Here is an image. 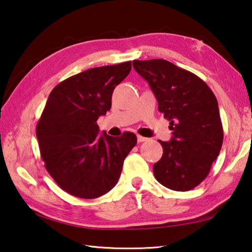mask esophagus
I'll return each mask as SVG.
<instances>
[{"label":"esophagus","instance_id":"esophagus-1","mask_svg":"<svg viewBox=\"0 0 252 252\" xmlns=\"http://www.w3.org/2000/svg\"><path fill=\"white\" fill-rule=\"evenodd\" d=\"M137 140H138V142H143V141H147V140H148V138L138 135V136H137Z\"/></svg>","mask_w":252,"mask_h":252}]
</instances>
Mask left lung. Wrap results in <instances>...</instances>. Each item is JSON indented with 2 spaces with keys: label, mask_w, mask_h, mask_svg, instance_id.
Segmentation results:
<instances>
[{
  "label": "left lung",
  "mask_w": 252,
  "mask_h": 252,
  "mask_svg": "<svg viewBox=\"0 0 252 252\" xmlns=\"http://www.w3.org/2000/svg\"><path fill=\"white\" fill-rule=\"evenodd\" d=\"M150 86L173 136L161 141L163 156L153 165L157 181L176 191L194 188L208 176L223 143L217 97L198 76L165 60L132 62Z\"/></svg>",
  "instance_id": "obj_1"
}]
</instances>
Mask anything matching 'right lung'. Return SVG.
Listing matches in <instances>:
<instances>
[{
    "mask_svg": "<svg viewBox=\"0 0 252 252\" xmlns=\"http://www.w3.org/2000/svg\"><path fill=\"white\" fill-rule=\"evenodd\" d=\"M131 62L90 68L51 91L37 124L44 166L64 191L83 199L109 192L119 182L137 137L99 136L96 121L112 105V94L129 74Z\"/></svg>",
    "mask_w": 252,
    "mask_h": 252,
    "instance_id": "right-lung-1",
    "label": "right lung"
}]
</instances>
